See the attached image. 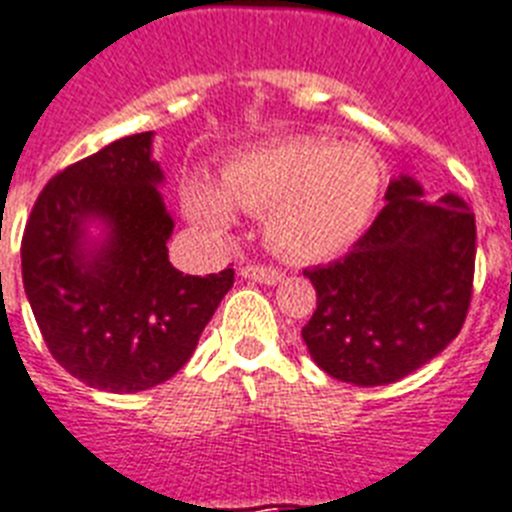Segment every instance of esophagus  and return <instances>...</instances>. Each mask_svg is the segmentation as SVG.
I'll list each match as a JSON object with an SVG mask.
<instances>
[{"instance_id":"esophagus-1","label":"esophagus","mask_w":512,"mask_h":512,"mask_svg":"<svg viewBox=\"0 0 512 512\" xmlns=\"http://www.w3.org/2000/svg\"><path fill=\"white\" fill-rule=\"evenodd\" d=\"M240 277L246 280L261 282V285H280L285 280V274L280 269H272V266H259V264H246L240 266Z\"/></svg>"}]
</instances>
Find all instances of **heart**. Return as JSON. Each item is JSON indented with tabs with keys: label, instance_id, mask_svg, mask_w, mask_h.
I'll return each mask as SVG.
<instances>
[{
	"label": "heart",
	"instance_id": "heart-1",
	"mask_svg": "<svg viewBox=\"0 0 512 512\" xmlns=\"http://www.w3.org/2000/svg\"><path fill=\"white\" fill-rule=\"evenodd\" d=\"M382 193V164L363 143L290 135L248 146L219 170V188L190 175L180 185L185 217L211 235L235 225V209L259 214L266 246L295 264L348 253L369 230Z\"/></svg>",
	"mask_w": 512,
	"mask_h": 512
}]
</instances>
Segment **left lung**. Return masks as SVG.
<instances>
[{
  "label": "left lung",
  "instance_id": "1",
  "mask_svg": "<svg viewBox=\"0 0 512 512\" xmlns=\"http://www.w3.org/2000/svg\"><path fill=\"white\" fill-rule=\"evenodd\" d=\"M384 209L345 259L306 269L316 311L303 342L329 377L379 387L439 356L466 322L476 259L474 214L447 193L395 177Z\"/></svg>",
  "mask_w": 512,
  "mask_h": 512
}]
</instances>
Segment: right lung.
Instances as JSON below:
<instances>
[{"mask_svg": "<svg viewBox=\"0 0 512 512\" xmlns=\"http://www.w3.org/2000/svg\"><path fill=\"white\" fill-rule=\"evenodd\" d=\"M154 133L125 135L49 180L25 225L23 287L62 369L104 392L167 382L235 272L193 277L170 264Z\"/></svg>", "mask_w": 512, "mask_h": 512, "instance_id": "add662e5", "label": "right lung"}]
</instances>
